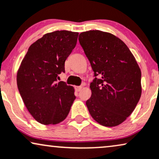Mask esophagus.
<instances>
[{"mask_svg": "<svg viewBox=\"0 0 159 159\" xmlns=\"http://www.w3.org/2000/svg\"><path fill=\"white\" fill-rule=\"evenodd\" d=\"M82 86H76V87H75V90H77V92H79V91H80V90H82Z\"/></svg>", "mask_w": 159, "mask_h": 159, "instance_id": "34e87169", "label": "esophagus"}]
</instances>
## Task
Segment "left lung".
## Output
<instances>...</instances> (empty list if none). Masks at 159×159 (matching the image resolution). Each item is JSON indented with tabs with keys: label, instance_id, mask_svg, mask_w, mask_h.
<instances>
[{
	"label": "left lung",
	"instance_id": "obj_1",
	"mask_svg": "<svg viewBox=\"0 0 159 159\" xmlns=\"http://www.w3.org/2000/svg\"><path fill=\"white\" fill-rule=\"evenodd\" d=\"M79 42L89 60L95 78L91 97L86 102L90 115L107 127L124 121L142 93L141 70L124 42L110 33H81Z\"/></svg>",
	"mask_w": 159,
	"mask_h": 159
}]
</instances>
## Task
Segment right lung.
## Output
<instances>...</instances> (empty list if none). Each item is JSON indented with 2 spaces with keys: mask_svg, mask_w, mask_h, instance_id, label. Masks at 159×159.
<instances>
[{
  "mask_svg": "<svg viewBox=\"0 0 159 159\" xmlns=\"http://www.w3.org/2000/svg\"><path fill=\"white\" fill-rule=\"evenodd\" d=\"M78 35L68 30L44 35L30 45L18 70L20 96L28 112L42 124L65 120L76 98L72 86L57 81L65 72V61L77 44Z\"/></svg>",
  "mask_w": 159,
  "mask_h": 159,
  "instance_id": "right-lung-1",
  "label": "right lung"
}]
</instances>
